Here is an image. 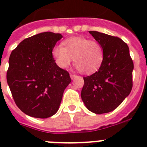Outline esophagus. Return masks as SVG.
Masks as SVG:
<instances>
[{"mask_svg": "<svg viewBox=\"0 0 147 147\" xmlns=\"http://www.w3.org/2000/svg\"><path fill=\"white\" fill-rule=\"evenodd\" d=\"M70 76H71V80H74V78H76V75H75V74H71V75H70Z\"/></svg>", "mask_w": 147, "mask_h": 147, "instance_id": "34e87169", "label": "esophagus"}]
</instances>
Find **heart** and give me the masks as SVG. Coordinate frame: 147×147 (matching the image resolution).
<instances>
[{
	"instance_id": "1",
	"label": "heart",
	"mask_w": 147,
	"mask_h": 147,
	"mask_svg": "<svg viewBox=\"0 0 147 147\" xmlns=\"http://www.w3.org/2000/svg\"><path fill=\"white\" fill-rule=\"evenodd\" d=\"M53 56L56 64L66 68L74 59V65L83 74H91L102 65L103 50L99 42L85 37L69 38L63 42V47L56 46L53 49Z\"/></svg>"
}]
</instances>
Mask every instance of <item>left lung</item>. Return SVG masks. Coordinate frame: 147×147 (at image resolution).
<instances>
[{
  "label": "left lung",
  "instance_id": "left-lung-1",
  "mask_svg": "<svg viewBox=\"0 0 147 147\" xmlns=\"http://www.w3.org/2000/svg\"><path fill=\"white\" fill-rule=\"evenodd\" d=\"M89 32L102 46L104 58L98 71L83 77L81 97L89 111L100 115L115 110L129 96L134 65L122 39L97 31Z\"/></svg>",
  "mask_w": 147,
  "mask_h": 147
}]
</instances>
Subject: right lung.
Here are the masks:
<instances>
[{
    "mask_svg": "<svg viewBox=\"0 0 147 147\" xmlns=\"http://www.w3.org/2000/svg\"><path fill=\"white\" fill-rule=\"evenodd\" d=\"M61 38L59 33L41 32L25 38L11 53L7 83L17 106L29 116L55 115L71 82L69 73L53 57V49Z\"/></svg>",
    "mask_w": 147,
    "mask_h": 147,
    "instance_id": "right-lung-1",
    "label": "right lung"
}]
</instances>
